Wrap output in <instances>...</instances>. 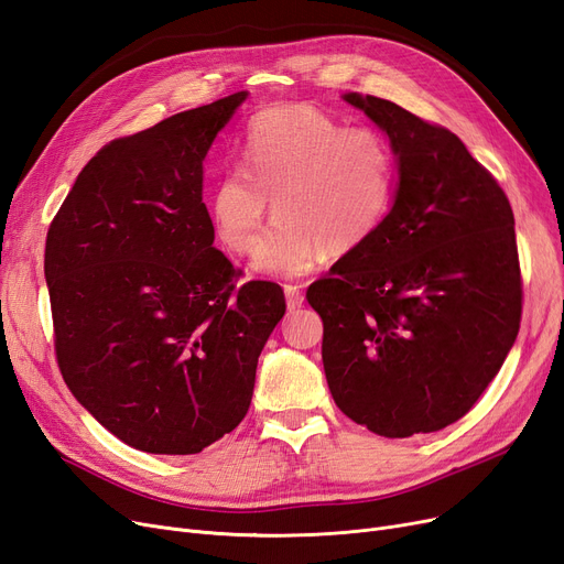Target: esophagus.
Instances as JSON below:
<instances>
[{
	"mask_svg": "<svg viewBox=\"0 0 564 564\" xmlns=\"http://www.w3.org/2000/svg\"><path fill=\"white\" fill-rule=\"evenodd\" d=\"M283 290H285V304H288L290 311H295L304 304V295H302L300 285H285Z\"/></svg>",
	"mask_w": 564,
	"mask_h": 564,
	"instance_id": "34e87169",
	"label": "esophagus"
}]
</instances>
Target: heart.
<instances>
[{
  "mask_svg": "<svg viewBox=\"0 0 564 564\" xmlns=\"http://www.w3.org/2000/svg\"><path fill=\"white\" fill-rule=\"evenodd\" d=\"M243 166H229L208 197L218 239L237 256L260 243L271 202L279 223L262 241L253 269L295 279L314 271L327 250L360 248L390 214L398 155L369 128H350L314 104L260 111L241 139Z\"/></svg>",
  "mask_w": 564,
  "mask_h": 564,
  "instance_id": "b5f03b06",
  "label": "heart"
}]
</instances>
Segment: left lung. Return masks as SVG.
<instances>
[{
  "label": "left lung",
  "instance_id": "obj_1",
  "mask_svg": "<svg viewBox=\"0 0 564 564\" xmlns=\"http://www.w3.org/2000/svg\"><path fill=\"white\" fill-rule=\"evenodd\" d=\"M398 155L383 225L311 283L323 367L350 421L390 440L460 421L518 337L513 212L467 145L394 101L346 93Z\"/></svg>",
  "mask_w": 564,
  "mask_h": 564
}]
</instances>
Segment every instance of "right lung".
Here are the masks:
<instances>
[{
    "label": "right lung",
    "instance_id": "obj_1",
    "mask_svg": "<svg viewBox=\"0 0 564 564\" xmlns=\"http://www.w3.org/2000/svg\"><path fill=\"white\" fill-rule=\"evenodd\" d=\"M246 97L104 145L46 237L62 379L97 423L145 453L193 455L232 432L285 314L276 283L235 285L202 202L204 158Z\"/></svg>",
    "mask_w": 564,
    "mask_h": 564
}]
</instances>
